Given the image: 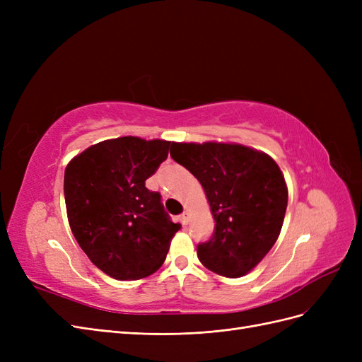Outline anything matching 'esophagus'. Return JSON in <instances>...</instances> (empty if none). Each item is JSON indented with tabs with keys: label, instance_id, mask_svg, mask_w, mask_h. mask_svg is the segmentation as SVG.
<instances>
[{
	"label": "esophagus",
	"instance_id": "1",
	"mask_svg": "<svg viewBox=\"0 0 362 362\" xmlns=\"http://www.w3.org/2000/svg\"><path fill=\"white\" fill-rule=\"evenodd\" d=\"M180 222H181L182 225H187V223H189V213H182V214L180 216Z\"/></svg>",
	"mask_w": 362,
	"mask_h": 362
}]
</instances>
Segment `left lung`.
<instances>
[{"mask_svg": "<svg viewBox=\"0 0 362 362\" xmlns=\"http://www.w3.org/2000/svg\"><path fill=\"white\" fill-rule=\"evenodd\" d=\"M170 157L198 180L214 217V233L198 258L217 275L245 276L276 243L288 189L266 152L238 144H172Z\"/></svg>", "mask_w": 362, "mask_h": 362, "instance_id": "1", "label": "left lung"}]
</instances>
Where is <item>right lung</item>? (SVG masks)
<instances>
[{"label":"right lung","instance_id":"add662e5","mask_svg":"<svg viewBox=\"0 0 362 362\" xmlns=\"http://www.w3.org/2000/svg\"><path fill=\"white\" fill-rule=\"evenodd\" d=\"M170 141L117 137L75 156L64 170V202L71 231L105 275L136 281L166 259L181 228L164 211L158 192L145 187L168 158Z\"/></svg>","mask_w":362,"mask_h":362}]
</instances>
